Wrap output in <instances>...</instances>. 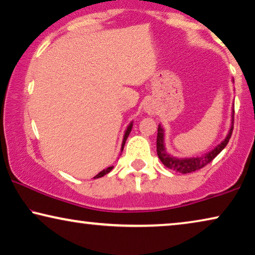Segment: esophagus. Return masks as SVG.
Listing matches in <instances>:
<instances>
[{
	"label": "esophagus",
	"mask_w": 255,
	"mask_h": 255,
	"mask_svg": "<svg viewBox=\"0 0 255 255\" xmlns=\"http://www.w3.org/2000/svg\"><path fill=\"white\" fill-rule=\"evenodd\" d=\"M145 110H146V111H147V112H149V113H153V110H152V109L150 108V106H146V108H145Z\"/></svg>",
	"instance_id": "esophagus-1"
}]
</instances>
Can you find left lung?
Wrapping results in <instances>:
<instances>
[{
    "mask_svg": "<svg viewBox=\"0 0 255 255\" xmlns=\"http://www.w3.org/2000/svg\"><path fill=\"white\" fill-rule=\"evenodd\" d=\"M233 115H234V110H233ZM233 120H234V117H233ZM233 128H234V126H231L229 129V132H228V135H227V137L223 139L218 146H215L212 151L208 152V153L201 155V157H196V158L195 157L193 158H176V157H173V155L168 154L166 152L165 144H164V129H162V127L159 125L158 135H157L158 157L161 160L162 164H164L168 169H172V170H174V172L182 173V174L192 173V172H195V170L203 168V167H205L207 164H210L213 159H214L216 155L220 153V152L225 149L231 137V134H233Z\"/></svg>",
    "mask_w": 255,
    "mask_h": 255,
    "instance_id": "left-lung-1",
    "label": "left lung"
}]
</instances>
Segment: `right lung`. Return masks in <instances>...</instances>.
I'll list each match as a JSON object with an SVG mask.
<instances>
[{"mask_svg":"<svg viewBox=\"0 0 255 255\" xmlns=\"http://www.w3.org/2000/svg\"><path fill=\"white\" fill-rule=\"evenodd\" d=\"M131 128H132V123L129 124V126H128V127H127V129H126V132H125V136H124V139H123V144H121V151L124 150L125 143H126V139H127V137H128L129 132L131 131ZM112 169H113V166H111V167H108V168H106V169H103V170H102L101 173H98L97 175L95 176L94 178H98V177H102V176H104V175H106V174H108V173L111 172Z\"/></svg>","mask_w":255,"mask_h":255,"instance_id":"1","label":"right lung"}]
</instances>
